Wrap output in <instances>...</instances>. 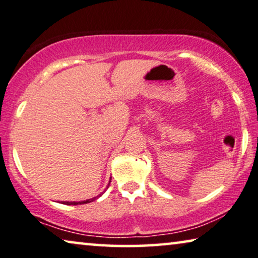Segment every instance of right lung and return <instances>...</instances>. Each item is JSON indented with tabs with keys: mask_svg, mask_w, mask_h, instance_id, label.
Here are the masks:
<instances>
[{
	"mask_svg": "<svg viewBox=\"0 0 258 258\" xmlns=\"http://www.w3.org/2000/svg\"><path fill=\"white\" fill-rule=\"evenodd\" d=\"M111 182V180H110ZM101 196V195H99ZM98 196V197H99ZM98 197H94V198H91V199H87V201H83V202H64L63 204H66V205H81V204H87V203H90V202H94L95 199H97Z\"/></svg>",
	"mask_w": 258,
	"mask_h": 258,
	"instance_id": "right-lung-1",
	"label": "right lung"
}]
</instances>
